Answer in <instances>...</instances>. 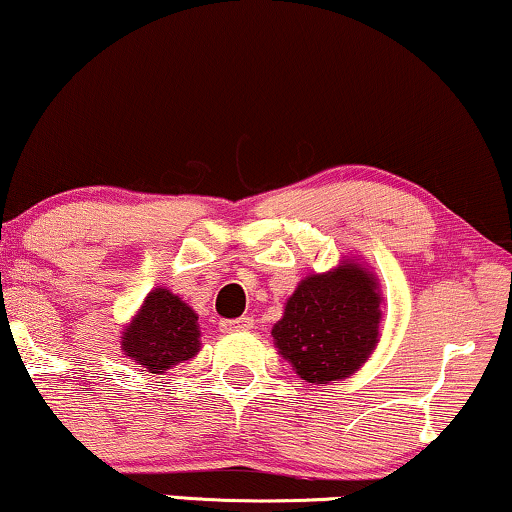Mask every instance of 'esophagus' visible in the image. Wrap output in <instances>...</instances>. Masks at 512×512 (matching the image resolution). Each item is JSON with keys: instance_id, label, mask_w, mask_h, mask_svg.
<instances>
[{"instance_id": "34e87169", "label": "esophagus", "mask_w": 512, "mask_h": 512, "mask_svg": "<svg viewBox=\"0 0 512 512\" xmlns=\"http://www.w3.org/2000/svg\"><path fill=\"white\" fill-rule=\"evenodd\" d=\"M249 328H254V317H249V314H244L240 319H228V321H221V331H249Z\"/></svg>"}]
</instances>
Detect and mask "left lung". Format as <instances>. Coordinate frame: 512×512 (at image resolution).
Segmentation results:
<instances>
[{
    "mask_svg": "<svg viewBox=\"0 0 512 512\" xmlns=\"http://www.w3.org/2000/svg\"><path fill=\"white\" fill-rule=\"evenodd\" d=\"M382 293L375 275L345 261L324 275H310L286 300L272 340L291 368L312 384L345 380L377 345Z\"/></svg>",
    "mask_w": 512,
    "mask_h": 512,
    "instance_id": "8db88e82",
    "label": "left lung"
}]
</instances>
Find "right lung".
<instances>
[{"label":"right lung","mask_w":512,"mask_h":512,"mask_svg":"<svg viewBox=\"0 0 512 512\" xmlns=\"http://www.w3.org/2000/svg\"><path fill=\"white\" fill-rule=\"evenodd\" d=\"M121 347L139 368L163 375L200 352L198 314L172 291H151L142 310L125 326Z\"/></svg>","instance_id":"add662e5"}]
</instances>
